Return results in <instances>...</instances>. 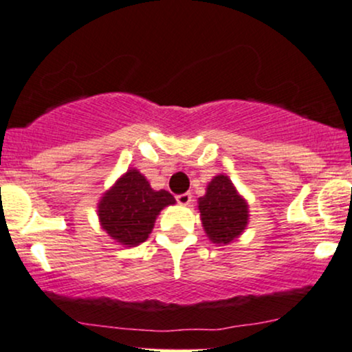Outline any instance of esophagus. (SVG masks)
Returning <instances> with one entry per match:
<instances>
[{
	"instance_id": "1",
	"label": "esophagus",
	"mask_w": 352,
	"mask_h": 352,
	"mask_svg": "<svg viewBox=\"0 0 352 352\" xmlns=\"http://www.w3.org/2000/svg\"><path fill=\"white\" fill-rule=\"evenodd\" d=\"M177 203H180V205H190V201H192V195L190 193H180L175 197Z\"/></svg>"
}]
</instances>
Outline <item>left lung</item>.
<instances>
[{
  "mask_svg": "<svg viewBox=\"0 0 352 352\" xmlns=\"http://www.w3.org/2000/svg\"><path fill=\"white\" fill-rule=\"evenodd\" d=\"M198 210L206 234L217 244L231 243L248 224V205L226 175H217L210 182Z\"/></svg>",
  "mask_w": 352,
  "mask_h": 352,
  "instance_id": "left-lung-1",
  "label": "left lung"
}]
</instances>
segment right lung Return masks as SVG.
Returning a JSON list of instances; mask_svg holds the SVG:
<instances>
[{"label": "right lung", "mask_w": 352, "mask_h": 352, "mask_svg": "<svg viewBox=\"0 0 352 352\" xmlns=\"http://www.w3.org/2000/svg\"><path fill=\"white\" fill-rule=\"evenodd\" d=\"M175 198L170 193L151 188L146 177L129 170L104 193L98 205V217L103 230L126 245H138L147 239L154 228L155 217Z\"/></svg>", "instance_id": "add662e5"}]
</instances>
